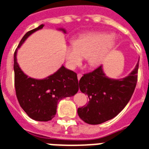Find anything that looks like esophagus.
<instances>
[{
  "instance_id": "esophagus-1",
  "label": "esophagus",
  "mask_w": 149,
  "mask_h": 149,
  "mask_svg": "<svg viewBox=\"0 0 149 149\" xmlns=\"http://www.w3.org/2000/svg\"><path fill=\"white\" fill-rule=\"evenodd\" d=\"M81 76H82V74H81V73L78 74V79H79V81L80 80V79L81 78Z\"/></svg>"
}]
</instances>
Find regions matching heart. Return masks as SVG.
Segmentation results:
<instances>
[{"label": "heart", "mask_w": 149, "mask_h": 149, "mask_svg": "<svg viewBox=\"0 0 149 149\" xmlns=\"http://www.w3.org/2000/svg\"><path fill=\"white\" fill-rule=\"evenodd\" d=\"M115 39L108 33H92L81 35L65 48L67 66L75 69L81 65L84 58L90 67L102 63L115 45Z\"/></svg>", "instance_id": "1"}]
</instances>
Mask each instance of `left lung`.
Instances as JSON below:
<instances>
[{
    "mask_svg": "<svg viewBox=\"0 0 149 149\" xmlns=\"http://www.w3.org/2000/svg\"><path fill=\"white\" fill-rule=\"evenodd\" d=\"M138 67L139 61L131 73L122 79L107 77L102 65L83 74L79 80V88L89 100L87 105L78 108V115L81 120L97 125L116 117L126 107L134 93Z\"/></svg>",
    "mask_w": 149,
    "mask_h": 149,
    "instance_id": "left-lung-1",
    "label": "left lung"
}]
</instances>
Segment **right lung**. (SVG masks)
<instances>
[{
	"instance_id": "obj_1",
	"label": "right lung",
	"mask_w": 149,
	"mask_h": 149,
	"mask_svg": "<svg viewBox=\"0 0 149 149\" xmlns=\"http://www.w3.org/2000/svg\"><path fill=\"white\" fill-rule=\"evenodd\" d=\"M44 26L28 31L21 39L14 53L15 88L18 101L27 116L33 120L47 122L56 113L58 102L63 98L71 97L79 91L77 74L62 66L53 74L44 79H32L20 69L17 63V50L26 39ZM66 33L64 29H60Z\"/></svg>"
}]
</instances>
